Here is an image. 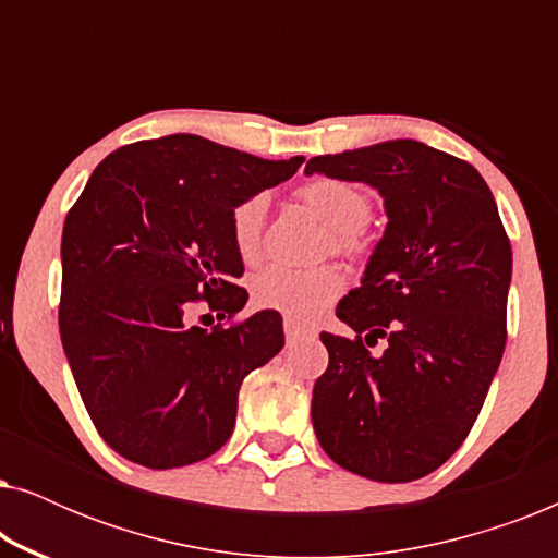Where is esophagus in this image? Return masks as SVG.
<instances>
[{
    "label": "esophagus",
    "instance_id": "obj_1",
    "mask_svg": "<svg viewBox=\"0 0 558 558\" xmlns=\"http://www.w3.org/2000/svg\"><path fill=\"white\" fill-rule=\"evenodd\" d=\"M284 335H287V342H300L304 338H310L312 330L310 327H302L292 323V319H284Z\"/></svg>",
    "mask_w": 558,
    "mask_h": 558
}]
</instances>
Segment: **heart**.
Returning <instances> with one entry per match:
<instances>
[{
	"label": "heart",
	"instance_id": "1",
	"mask_svg": "<svg viewBox=\"0 0 558 558\" xmlns=\"http://www.w3.org/2000/svg\"><path fill=\"white\" fill-rule=\"evenodd\" d=\"M296 195L330 228V248L335 254L348 258L368 254L365 220L371 218V197L361 187L345 180L317 178L304 182ZM264 216V195L243 197L233 205L228 223H231V241L243 262H251L262 251ZM342 287L345 281L335 266L325 264L296 269L287 264H271L251 279V296L256 307L279 312L292 323H312L338 300Z\"/></svg>",
	"mask_w": 558,
	"mask_h": 558
}]
</instances>
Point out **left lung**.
Masks as SVG:
<instances>
[{
    "label": "left lung",
    "instance_id": "8db88e82",
    "mask_svg": "<svg viewBox=\"0 0 558 558\" xmlns=\"http://www.w3.org/2000/svg\"><path fill=\"white\" fill-rule=\"evenodd\" d=\"M304 172L376 187L388 216L363 284L335 310L355 335H319L330 363L312 391L315 434L340 468L411 483L468 439L500 365L508 233L483 174L422 142L312 157Z\"/></svg>",
    "mask_w": 558,
    "mask_h": 558
}]
</instances>
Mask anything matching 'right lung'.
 <instances>
[{
	"label": "right lung",
	"instance_id": "add662e5",
	"mask_svg": "<svg viewBox=\"0 0 558 558\" xmlns=\"http://www.w3.org/2000/svg\"><path fill=\"white\" fill-rule=\"evenodd\" d=\"M304 157L262 159L195 134L111 151L63 226L58 325L90 422L113 452L185 468L233 434L239 388L284 348L279 312L233 319L248 292L231 210ZM203 303L226 324L201 328ZM210 315H201V319Z\"/></svg>",
	"mask_w": 558,
	"mask_h": 558
}]
</instances>
